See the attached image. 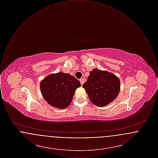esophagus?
Instances as JSON below:
<instances>
[{"label":"esophagus","instance_id":"obj_1","mask_svg":"<svg viewBox=\"0 0 158 158\" xmlns=\"http://www.w3.org/2000/svg\"><path fill=\"white\" fill-rule=\"evenodd\" d=\"M85 82V80L84 79H81L80 80V82L81 83V85H82Z\"/></svg>","mask_w":158,"mask_h":158}]
</instances>
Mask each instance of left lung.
I'll return each mask as SVG.
<instances>
[{
	"label": "left lung",
	"mask_w": 158,
	"mask_h": 158,
	"mask_svg": "<svg viewBox=\"0 0 158 158\" xmlns=\"http://www.w3.org/2000/svg\"><path fill=\"white\" fill-rule=\"evenodd\" d=\"M82 87L94 104L104 106L117 97L120 82L118 77L112 73L95 69L90 72L87 82Z\"/></svg>",
	"instance_id": "obj_1"
}]
</instances>
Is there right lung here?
<instances>
[{
	"instance_id": "obj_1",
	"label": "right lung",
	"mask_w": 158,
	"mask_h": 158,
	"mask_svg": "<svg viewBox=\"0 0 158 158\" xmlns=\"http://www.w3.org/2000/svg\"><path fill=\"white\" fill-rule=\"evenodd\" d=\"M81 86L79 81L74 76L59 72L45 77L40 82V89L48 104L64 109L70 105L76 89Z\"/></svg>"
}]
</instances>
